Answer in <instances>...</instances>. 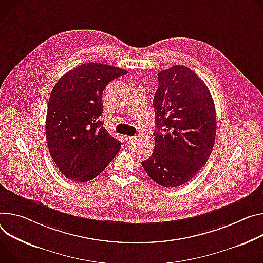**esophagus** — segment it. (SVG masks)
I'll use <instances>...</instances> for the list:
<instances>
[{"label":"esophagus","instance_id":"esophagus-1","mask_svg":"<svg viewBox=\"0 0 263 263\" xmlns=\"http://www.w3.org/2000/svg\"><path fill=\"white\" fill-rule=\"evenodd\" d=\"M136 139H137V137H135V136H126L125 137V141H126V144H128V145L132 144V142H134Z\"/></svg>","mask_w":263,"mask_h":263}]
</instances>
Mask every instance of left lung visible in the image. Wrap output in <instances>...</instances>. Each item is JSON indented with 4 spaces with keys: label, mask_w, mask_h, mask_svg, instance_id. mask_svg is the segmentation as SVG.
<instances>
[{
    "label": "left lung",
    "mask_w": 263,
    "mask_h": 263,
    "mask_svg": "<svg viewBox=\"0 0 263 263\" xmlns=\"http://www.w3.org/2000/svg\"><path fill=\"white\" fill-rule=\"evenodd\" d=\"M153 107L154 151L141 162L159 185L176 187L206 163L216 135V111L203 81L181 65L160 71Z\"/></svg>",
    "instance_id": "left-lung-1"
}]
</instances>
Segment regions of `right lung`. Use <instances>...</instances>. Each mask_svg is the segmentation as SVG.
<instances>
[{"label": "right lung", "mask_w": 263, "mask_h": 263, "mask_svg": "<svg viewBox=\"0 0 263 263\" xmlns=\"http://www.w3.org/2000/svg\"><path fill=\"white\" fill-rule=\"evenodd\" d=\"M128 71L101 63L83 64L54 85L46 117L48 150L68 179L86 182L102 173L121 149L101 116L106 86Z\"/></svg>", "instance_id": "add662e5"}]
</instances>
